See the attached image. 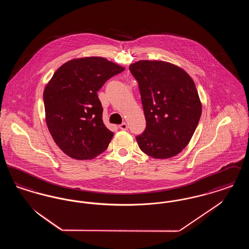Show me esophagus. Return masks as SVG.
Returning a JSON list of instances; mask_svg holds the SVG:
<instances>
[{"mask_svg":"<svg viewBox=\"0 0 249 249\" xmlns=\"http://www.w3.org/2000/svg\"><path fill=\"white\" fill-rule=\"evenodd\" d=\"M119 129L123 130H128V125H127V123H125V122L121 123V124L119 125Z\"/></svg>","mask_w":249,"mask_h":249,"instance_id":"34e87169","label":"esophagus"}]
</instances>
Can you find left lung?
Segmentation results:
<instances>
[{"mask_svg": "<svg viewBox=\"0 0 249 249\" xmlns=\"http://www.w3.org/2000/svg\"><path fill=\"white\" fill-rule=\"evenodd\" d=\"M137 80L145 130L136 136L140 149L154 159L179 154L190 142L201 115L196 86L188 72L161 60L130 65Z\"/></svg>", "mask_w": 249, "mask_h": 249, "instance_id": "8db88e82", "label": "left lung"}]
</instances>
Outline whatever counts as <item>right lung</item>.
I'll list each match as a JSON object with an SVG mask.
<instances>
[{
  "mask_svg": "<svg viewBox=\"0 0 249 249\" xmlns=\"http://www.w3.org/2000/svg\"><path fill=\"white\" fill-rule=\"evenodd\" d=\"M125 70L102 57L71 59L54 72L44 90L48 130L59 148L75 160L104 152L114 133L103 121L97 91Z\"/></svg>",
  "mask_w": 249,
  "mask_h": 249,
  "instance_id": "obj_1",
  "label": "right lung"
}]
</instances>
